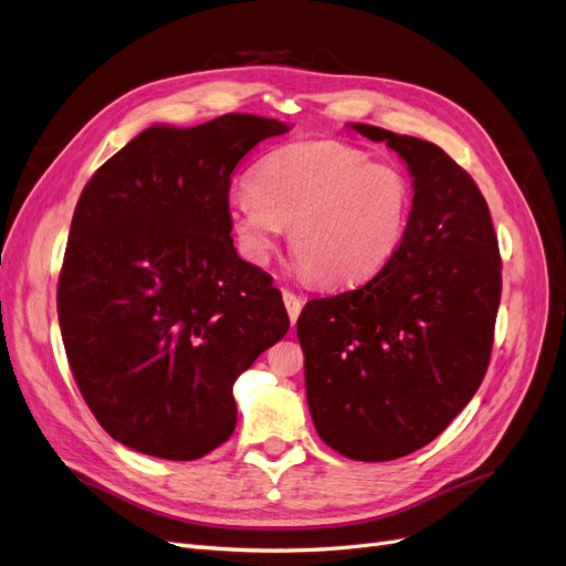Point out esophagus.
I'll return each mask as SVG.
<instances>
[{"instance_id": "34e87169", "label": "esophagus", "mask_w": 566, "mask_h": 566, "mask_svg": "<svg viewBox=\"0 0 566 566\" xmlns=\"http://www.w3.org/2000/svg\"><path fill=\"white\" fill-rule=\"evenodd\" d=\"M283 304H285V310H287V316H290V323H297V316H300V312H302V297L300 295H295V293H290V290H283Z\"/></svg>"}]
</instances>
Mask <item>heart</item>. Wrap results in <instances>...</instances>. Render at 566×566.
Wrapping results in <instances>:
<instances>
[{"mask_svg":"<svg viewBox=\"0 0 566 566\" xmlns=\"http://www.w3.org/2000/svg\"><path fill=\"white\" fill-rule=\"evenodd\" d=\"M413 186L401 167L375 163L345 142L285 144L252 167L250 188L229 198L238 248L266 262L290 227V250L318 283L364 281L403 243Z\"/></svg>","mask_w":566,"mask_h":566,"instance_id":"heart-1","label":"heart"}]
</instances>
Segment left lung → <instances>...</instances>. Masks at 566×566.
<instances>
[{"label":"left lung","instance_id":"8db88e82","mask_svg":"<svg viewBox=\"0 0 566 566\" xmlns=\"http://www.w3.org/2000/svg\"><path fill=\"white\" fill-rule=\"evenodd\" d=\"M413 175L403 243L375 276L297 318L318 437L382 462L437 439L482 385L501 304V252L474 179L439 146L373 125Z\"/></svg>","mask_w":566,"mask_h":566}]
</instances>
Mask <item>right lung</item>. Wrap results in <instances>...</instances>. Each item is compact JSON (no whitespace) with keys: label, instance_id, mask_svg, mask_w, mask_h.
I'll use <instances>...</instances> for the list:
<instances>
[{"label":"right lung","instance_id":"right-lung-1","mask_svg":"<svg viewBox=\"0 0 566 566\" xmlns=\"http://www.w3.org/2000/svg\"><path fill=\"white\" fill-rule=\"evenodd\" d=\"M287 125L227 113L148 127L101 165L77 200L59 276L73 378L119 443L196 460L235 430L233 382L290 318L271 276L235 254V165Z\"/></svg>","mask_w":566,"mask_h":566}]
</instances>
